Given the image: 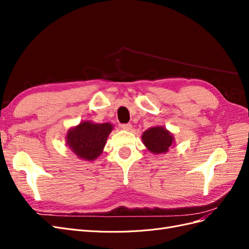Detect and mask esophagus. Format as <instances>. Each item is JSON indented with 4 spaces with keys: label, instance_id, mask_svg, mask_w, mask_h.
<instances>
[{
    "label": "esophagus",
    "instance_id": "34e87169",
    "mask_svg": "<svg viewBox=\"0 0 249 249\" xmlns=\"http://www.w3.org/2000/svg\"><path fill=\"white\" fill-rule=\"evenodd\" d=\"M120 127H122V129L124 130V131H131V130H132V124H124L120 125Z\"/></svg>",
    "mask_w": 249,
    "mask_h": 249
}]
</instances>
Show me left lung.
<instances>
[{
	"label": "left lung",
	"mask_w": 249,
	"mask_h": 249,
	"mask_svg": "<svg viewBox=\"0 0 249 249\" xmlns=\"http://www.w3.org/2000/svg\"><path fill=\"white\" fill-rule=\"evenodd\" d=\"M141 139L146 149L154 155L167 153L176 142L173 134L161 125L149 127L143 132Z\"/></svg>",
	"instance_id": "left-lung-1"
}]
</instances>
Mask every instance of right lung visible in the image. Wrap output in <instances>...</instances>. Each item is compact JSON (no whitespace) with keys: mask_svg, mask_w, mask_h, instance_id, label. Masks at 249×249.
<instances>
[{"mask_svg":"<svg viewBox=\"0 0 249 249\" xmlns=\"http://www.w3.org/2000/svg\"><path fill=\"white\" fill-rule=\"evenodd\" d=\"M112 130L110 123L95 124L84 120L67 131L66 145L79 159L94 161L102 155Z\"/></svg>","mask_w":249,"mask_h":249,"instance_id":"1","label":"right lung"}]
</instances>
